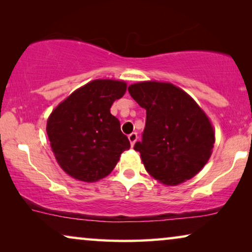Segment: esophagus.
I'll return each mask as SVG.
<instances>
[{"label": "esophagus", "mask_w": 252, "mask_h": 252, "mask_svg": "<svg viewBox=\"0 0 252 252\" xmlns=\"http://www.w3.org/2000/svg\"><path fill=\"white\" fill-rule=\"evenodd\" d=\"M128 140H129V142H130V146L134 147V144H135L136 140H137V133L129 134V135H128Z\"/></svg>", "instance_id": "1"}]
</instances>
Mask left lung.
<instances>
[{
  "mask_svg": "<svg viewBox=\"0 0 252 252\" xmlns=\"http://www.w3.org/2000/svg\"><path fill=\"white\" fill-rule=\"evenodd\" d=\"M128 93L147 111L142 140L134 149L149 174L171 186L197 174L211 156L215 132L194 99L167 82H139Z\"/></svg>",
  "mask_w": 252,
  "mask_h": 252,
  "instance_id": "left-lung-1",
  "label": "left lung"
}]
</instances>
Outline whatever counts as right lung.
Listing matches in <instances>:
<instances>
[{"label":"right lung","mask_w":252,"mask_h":252,"mask_svg":"<svg viewBox=\"0 0 252 252\" xmlns=\"http://www.w3.org/2000/svg\"><path fill=\"white\" fill-rule=\"evenodd\" d=\"M125 92L124 81L94 80L72 93L51 112L47 123L51 149L72 178L97 181L129 149L119 120L110 113L112 103Z\"/></svg>","instance_id":"right-lung-1"}]
</instances>
